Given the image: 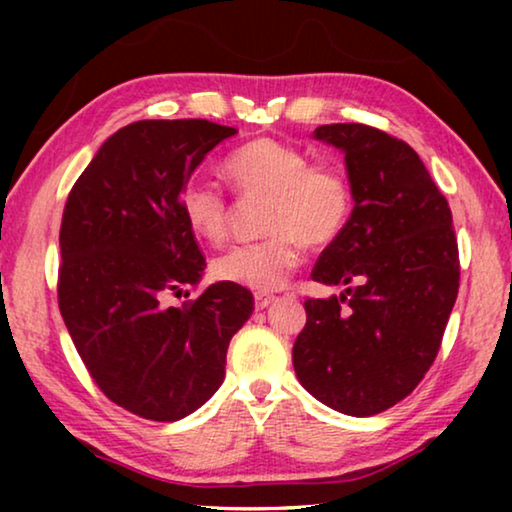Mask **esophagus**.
Returning a JSON list of instances; mask_svg holds the SVG:
<instances>
[{
  "label": "esophagus",
  "instance_id": "obj_1",
  "mask_svg": "<svg viewBox=\"0 0 512 512\" xmlns=\"http://www.w3.org/2000/svg\"><path fill=\"white\" fill-rule=\"evenodd\" d=\"M275 296H268V293H255V307L257 309H266L268 305H273Z\"/></svg>",
  "mask_w": 512,
  "mask_h": 512
}]
</instances>
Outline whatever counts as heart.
Wrapping results in <instances>:
<instances>
[{"mask_svg":"<svg viewBox=\"0 0 512 512\" xmlns=\"http://www.w3.org/2000/svg\"><path fill=\"white\" fill-rule=\"evenodd\" d=\"M223 171L244 201H266L262 232L268 237L216 257V280L259 293L277 291L300 266L302 244L325 248L348 228L354 205L350 180L332 164H311L296 146L248 142L225 160ZM180 212L207 244L228 237L232 205L210 180H189L180 192Z\"/></svg>","mask_w":512,"mask_h":512,"instance_id":"heart-1","label":"heart"}]
</instances>
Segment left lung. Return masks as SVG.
I'll use <instances>...</instances> for the list:
<instances>
[{
  "mask_svg": "<svg viewBox=\"0 0 512 512\" xmlns=\"http://www.w3.org/2000/svg\"><path fill=\"white\" fill-rule=\"evenodd\" d=\"M345 153L352 216L311 271L341 296L307 298L293 343L300 384L334 411L368 415L413 393L443 343L461 264L447 198L409 144L366 124H327Z\"/></svg>",
  "mask_w": 512,
  "mask_h": 512,
  "instance_id": "left-lung-1",
  "label": "left lung"
}]
</instances>
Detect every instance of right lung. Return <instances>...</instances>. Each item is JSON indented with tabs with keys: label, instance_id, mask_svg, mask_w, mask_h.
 I'll use <instances>...</instances> for the list:
<instances>
[{
	"label": "right lung",
	"instance_id": "1",
	"mask_svg": "<svg viewBox=\"0 0 512 512\" xmlns=\"http://www.w3.org/2000/svg\"><path fill=\"white\" fill-rule=\"evenodd\" d=\"M232 135L207 119L135 121L103 142L67 196L60 316L101 393L146 420L176 422L210 400L255 309L253 293L230 282L169 305L205 268L180 192Z\"/></svg>",
	"mask_w": 512,
	"mask_h": 512
}]
</instances>
